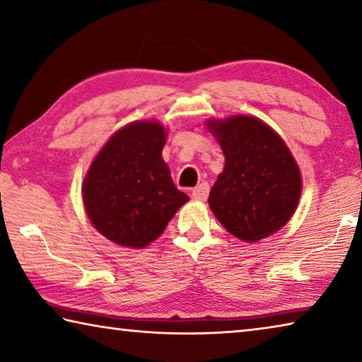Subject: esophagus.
Here are the masks:
<instances>
[{
    "instance_id": "esophagus-1",
    "label": "esophagus",
    "mask_w": 362,
    "mask_h": 362,
    "mask_svg": "<svg viewBox=\"0 0 362 362\" xmlns=\"http://www.w3.org/2000/svg\"><path fill=\"white\" fill-rule=\"evenodd\" d=\"M207 194H209V185H207L206 182L199 183V185L193 188V192H192L193 199H196V201H204L207 198Z\"/></svg>"
}]
</instances>
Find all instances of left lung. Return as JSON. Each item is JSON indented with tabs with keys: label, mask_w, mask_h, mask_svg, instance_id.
<instances>
[{
	"label": "left lung",
	"mask_w": 362,
	"mask_h": 362,
	"mask_svg": "<svg viewBox=\"0 0 362 362\" xmlns=\"http://www.w3.org/2000/svg\"><path fill=\"white\" fill-rule=\"evenodd\" d=\"M225 155L209 206L233 236L255 243L284 226L296 211L302 179L289 148L272 127L252 116L211 121Z\"/></svg>",
	"instance_id": "8db88e82"
}]
</instances>
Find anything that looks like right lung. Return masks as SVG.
Here are the masks:
<instances>
[{
  "label": "right lung",
  "instance_id": "obj_1",
  "mask_svg": "<svg viewBox=\"0 0 362 362\" xmlns=\"http://www.w3.org/2000/svg\"><path fill=\"white\" fill-rule=\"evenodd\" d=\"M164 142L161 124L134 122L108 140L86 175V212L95 228L119 246H148L188 201L163 161Z\"/></svg>",
  "mask_w": 362,
  "mask_h": 362
}]
</instances>
